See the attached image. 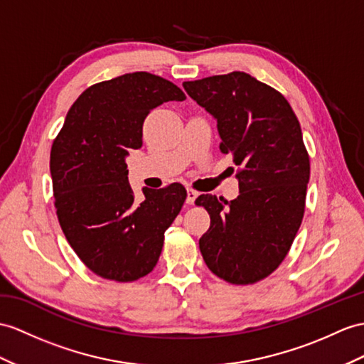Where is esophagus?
Segmentation results:
<instances>
[{
	"mask_svg": "<svg viewBox=\"0 0 364 364\" xmlns=\"http://www.w3.org/2000/svg\"><path fill=\"white\" fill-rule=\"evenodd\" d=\"M198 196H199L198 191H194V190L188 188V190H187V203H190V205H193L194 200L198 199Z\"/></svg>",
	"mask_w": 364,
	"mask_h": 364,
	"instance_id": "34e87169",
	"label": "esophagus"
}]
</instances>
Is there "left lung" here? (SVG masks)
<instances>
[{
  "instance_id": "8db88e82",
  "label": "left lung",
  "mask_w": 364,
  "mask_h": 364,
  "mask_svg": "<svg viewBox=\"0 0 364 364\" xmlns=\"http://www.w3.org/2000/svg\"><path fill=\"white\" fill-rule=\"evenodd\" d=\"M183 90L218 122L220 151L241 166L235 200L196 199L210 215L200 253L219 278L253 284L286 258L303 220L310 164L299 122L278 91L239 70Z\"/></svg>"
}]
</instances>
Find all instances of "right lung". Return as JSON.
<instances>
[{
  "instance_id": "add662e5",
  "label": "right lung",
  "mask_w": 364,
  "mask_h": 364,
  "mask_svg": "<svg viewBox=\"0 0 364 364\" xmlns=\"http://www.w3.org/2000/svg\"><path fill=\"white\" fill-rule=\"evenodd\" d=\"M185 94L168 80L132 73L92 85L70 106L50 149L55 208L69 245L95 274L136 281L154 269L165 230L183 205V185L144 187L136 200L127 157L139 149L149 111Z\"/></svg>"
}]
</instances>
